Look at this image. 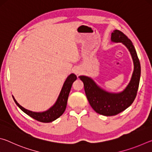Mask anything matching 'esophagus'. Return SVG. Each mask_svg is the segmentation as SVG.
<instances>
[{"label":"esophagus","mask_w":152,"mask_h":152,"mask_svg":"<svg viewBox=\"0 0 152 152\" xmlns=\"http://www.w3.org/2000/svg\"><path fill=\"white\" fill-rule=\"evenodd\" d=\"M74 72H75V74H78L80 73V72L78 70H75L74 71Z\"/></svg>","instance_id":"34e87169"}]
</instances>
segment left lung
I'll return each mask as SVG.
<instances>
[{
  "instance_id": "left-lung-1",
  "label": "left lung",
  "mask_w": 152,
  "mask_h": 152,
  "mask_svg": "<svg viewBox=\"0 0 152 152\" xmlns=\"http://www.w3.org/2000/svg\"><path fill=\"white\" fill-rule=\"evenodd\" d=\"M111 42L122 43L129 51L134 65L129 83L123 91L110 92L101 88L88 76H80L90 104L95 111L104 116H113L125 110L133 103L137 95L141 76V66L133 43L124 33L115 30L111 33Z\"/></svg>"
}]
</instances>
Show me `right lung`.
Here are the masks:
<instances>
[{
    "mask_svg": "<svg viewBox=\"0 0 152 152\" xmlns=\"http://www.w3.org/2000/svg\"><path fill=\"white\" fill-rule=\"evenodd\" d=\"M77 79V77L74 74H71L67 77L66 80L63 84L62 88H61L60 93L58 97L57 101H56L54 104L51 107L50 109L43 112H33L31 110H27L24 107L18 103L17 101L15 100L14 96H12L13 100L15 103L19 107L20 109L27 115L31 117L38 121L43 123H50L52 122L58 118L60 117L61 115L65 111L67 101H68L69 93L72 86L73 82Z\"/></svg>",
    "mask_w": 152,
    "mask_h": 152,
    "instance_id": "add662e5",
    "label": "right lung"
}]
</instances>
